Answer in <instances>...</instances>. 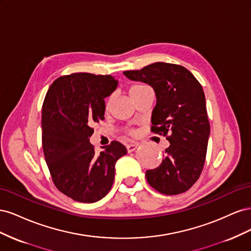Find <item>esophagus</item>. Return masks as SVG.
Returning a JSON list of instances; mask_svg holds the SVG:
<instances>
[{"instance_id": "1", "label": "esophagus", "mask_w": 251, "mask_h": 251, "mask_svg": "<svg viewBox=\"0 0 251 251\" xmlns=\"http://www.w3.org/2000/svg\"><path fill=\"white\" fill-rule=\"evenodd\" d=\"M139 144L138 143H131V144H126V150H127V153H131V151H135L136 149L138 148Z\"/></svg>"}]
</instances>
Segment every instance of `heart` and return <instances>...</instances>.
I'll use <instances>...</instances> for the list:
<instances>
[{
  "mask_svg": "<svg viewBox=\"0 0 251 251\" xmlns=\"http://www.w3.org/2000/svg\"><path fill=\"white\" fill-rule=\"evenodd\" d=\"M147 89H150V87L148 85H146V83H142V82H135L133 83V85L130 87V89H128V92H130V95L133 96L135 94L137 93H140L142 92V91L147 90ZM110 103H111V98H109L107 103H105V109H109L110 107Z\"/></svg>",
  "mask_w": 251,
  "mask_h": 251,
  "instance_id": "b5f03b06",
  "label": "heart"
}]
</instances>
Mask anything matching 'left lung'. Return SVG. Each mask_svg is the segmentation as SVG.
Returning a JSON list of instances; mask_svg holds the SVG:
<instances>
[{
    "mask_svg": "<svg viewBox=\"0 0 251 251\" xmlns=\"http://www.w3.org/2000/svg\"><path fill=\"white\" fill-rule=\"evenodd\" d=\"M124 74L154 89L151 130L171 143L161 164L147 171L149 184L163 195L186 192L202 173L210 132L202 86L186 68L175 64L154 63Z\"/></svg>",
    "mask_w": 251,
    "mask_h": 251,
    "instance_id": "8db88e82",
    "label": "left lung"
}]
</instances>
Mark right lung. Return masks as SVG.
Returning <instances> with one entry per match:
<instances>
[{
    "mask_svg": "<svg viewBox=\"0 0 251 251\" xmlns=\"http://www.w3.org/2000/svg\"><path fill=\"white\" fill-rule=\"evenodd\" d=\"M112 75L73 73L53 81L42 108L43 151L59 192L82 203L102 199L113 185L115 163L127 151L112 141L96 154L94 124L104 119V98L117 88Z\"/></svg>",
    "mask_w": 251,
    "mask_h": 251,
    "instance_id": "1",
    "label": "right lung"
}]
</instances>
